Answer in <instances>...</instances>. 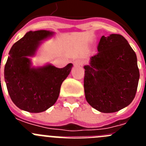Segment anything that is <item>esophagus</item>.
Returning a JSON list of instances; mask_svg holds the SVG:
<instances>
[{
  "mask_svg": "<svg viewBox=\"0 0 146 146\" xmlns=\"http://www.w3.org/2000/svg\"><path fill=\"white\" fill-rule=\"evenodd\" d=\"M73 64H74V66H80L83 64V61L81 60H76L73 61Z\"/></svg>",
  "mask_w": 146,
  "mask_h": 146,
  "instance_id": "34e87169",
  "label": "esophagus"
}]
</instances>
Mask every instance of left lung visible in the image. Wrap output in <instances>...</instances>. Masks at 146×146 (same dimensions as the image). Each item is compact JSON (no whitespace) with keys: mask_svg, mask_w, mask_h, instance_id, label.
Segmentation results:
<instances>
[{"mask_svg":"<svg viewBox=\"0 0 146 146\" xmlns=\"http://www.w3.org/2000/svg\"><path fill=\"white\" fill-rule=\"evenodd\" d=\"M98 52L84 66L86 101L98 111H119L133 101L140 79L137 59L127 40L119 34L102 36Z\"/></svg>","mask_w":146,"mask_h":146,"instance_id":"left-lung-1","label":"left lung"}]
</instances>
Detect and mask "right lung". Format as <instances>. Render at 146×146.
<instances>
[{
	"instance_id": "right-lung-1",
	"label": "right lung",
	"mask_w": 146,
	"mask_h": 146,
	"mask_svg": "<svg viewBox=\"0 0 146 146\" xmlns=\"http://www.w3.org/2000/svg\"><path fill=\"white\" fill-rule=\"evenodd\" d=\"M55 32H27L11 47L4 68L8 92L14 104L29 113H41L52 107L58 98L62 82L73 66L69 64L59 69L50 63L33 66L31 58L36 55L44 41L52 38Z\"/></svg>"
}]
</instances>
